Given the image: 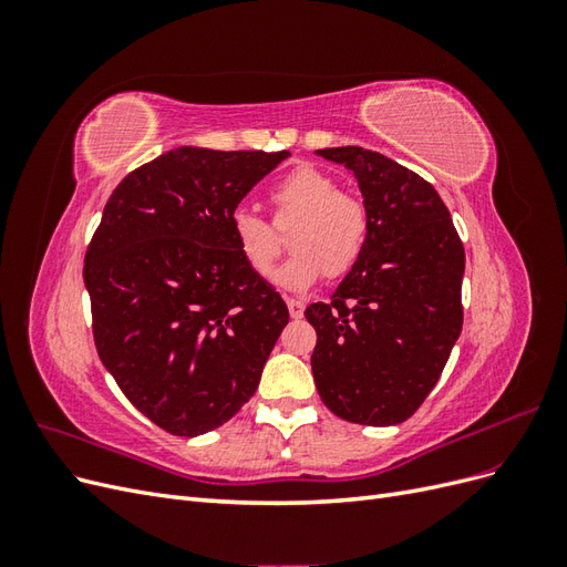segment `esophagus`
Here are the masks:
<instances>
[{"mask_svg": "<svg viewBox=\"0 0 567 567\" xmlns=\"http://www.w3.org/2000/svg\"><path fill=\"white\" fill-rule=\"evenodd\" d=\"M286 305H288V312H290V317H293V319H300V317H302V312H305V302H302V300L288 298V300H286Z\"/></svg>", "mask_w": 567, "mask_h": 567, "instance_id": "34e87169", "label": "esophagus"}]
</instances>
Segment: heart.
Here are the masks:
<instances>
[{
	"label": "heart",
	"mask_w": 567,
	"mask_h": 567,
	"mask_svg": "<svg viewBox=\"0 0 567 567\" xmlns=\"http://www.w3.org/2000/svg\"><path fill=\"white\" fill-rule=\"evenodd\" d=\"M281 225L290 229V248L296 252L274 274V281L288 290H305L321 274L338 279L362 260L369 236L367 205L357 196L342 194L340 184L312 165L290 169L271 192ZM234 244L246 265L267 277L284 248L279 231L250 208H236L229 217Z\"/></svg>",
	"instance_id": "1"
}]
</instances>
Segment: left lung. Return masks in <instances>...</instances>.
<instances>
[{
	"label": "left lung",
	"instance_id": "left-lung-1",
	"mask_svg": "<svg viewBox=\"0 0 567 567\" xmlns=\"http://www.w3.org/2000/svg\"><path fill=\"white\" fill-rule=\"evenodd\" d=\"M317 153L357 177L369 236L331 302L305 310L315 383L336 416L398 425L431 394L461 333L466 252L433 184L362 146Z\"/></svg>",
	"mask_w": 567,
	"mask_h": 567
}]
</instances>
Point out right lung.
<instances>
[{"label":"right lung","mask_w":567,"mask_h":567,"mask_svg":"<svg viewBox=\"0 0 567 567\" xmlns=\"http://www.w3.org/2000/svg\"><path fill=\"white\" fill-rule=\"evenodd\" d=\"M288 151L179 146L115 186L84 255L99 359L163 431L196 437L257 390L288 307L246 265L231 213Z\"/></svg>","instance_id":"right-lung-1"}]
</instances>
